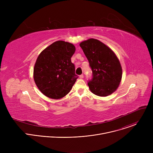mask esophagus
Here are the masks:
<instances>
[{
    "label": "esophagus",
    "instance_id": "34e87169",
    "mask_svg": "<svg viewBox=\"0 0 153 153\" xmlns=\"http://www.w3.org/2000/svg\"><path fill=\"white\" fill-rule=\"evenodd\" d=\"M79 77H80V79H83V74L80 75V76H79Z\"/></svg>",
    "mask_w": 153,
    "mask_h": 153
}]
</instances>
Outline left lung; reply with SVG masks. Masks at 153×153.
Listing matches in <instances>:
<instances>
[{"instance_id":"8db88e82","label":"left lung","mask_w":153,"mask_h":153,"mask_svg":"<svg viewBox=\"0 0 153 153\" xmlns=\"http://www.w3.org/2000/svg\"><path fill=\"white\" fill-rule=\"evenodd\" d=\"M92 71L88 81L90 91L99 96L114 92L120 82L122 70L114 52L100 41L90 39L80 43Z\"/></svg>"}]
</instances>
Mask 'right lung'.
I'll return each instance as SVG.
<instances>
[{
	"label": "right lung",
	"mask_w": 153,
	"mask_h": 153,
	"mask_svg": "<svg viewBox=\"0 0 153 153\" xmlns=\"http://www.w3.org/2000/svg\"><path fill=\"white\" fill-rule=\"evenodd\" d=\"M76 48L72 43L56 41L38 56L34 68V79L39 90L54 99L66 96L78 78L71 57Z\"/></svg>",
	"instance_id": "add662e5"
}]
</instances>
